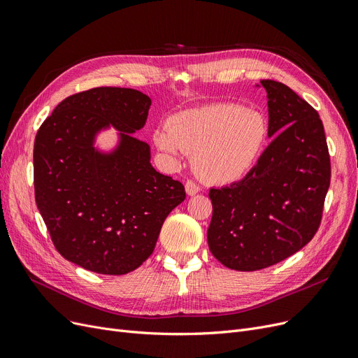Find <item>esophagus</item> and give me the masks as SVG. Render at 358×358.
I'll list each match as a JSON object with an SVG mask.
<instances>
[{
  "mask_svg": "<svg viewBox=\"0 0 358 358\" xmlns=\"http://www.w3.org/2000/svg\"><path fill=\"white\" fill-rule=\"evenodd\" d=\"M184 187H186V193H187L189 196H194L196 193L201 192V187H199L198 184H196L194 181H187L186 186H184Z\"/></svg>",
  "mask_w": 358,
  "mask_h": 358,
  "instance_id": "1",
  "label": "esophagus"
}]
</instances>
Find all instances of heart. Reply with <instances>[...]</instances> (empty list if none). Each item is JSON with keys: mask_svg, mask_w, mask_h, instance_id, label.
<instances>
[{"mask_svg": "<svg viewBox=\"0 0 358 358\" xmlns=\"http://www.w3.org/2000/svg\"><path fill=\"white\" fill-rule=\"evenodd\" d=\"M269 124L259 111L238 103H213L172 116L155 131L156 147L172 164L193 155L198 176L224 184L244 177L266 147Z\"/></svg>", "mask_w": 358, "mask_h": 358, "instance_id": "b5f03b06", "label": "heart"}]
</instances>
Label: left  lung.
<instances>
[{
  "label": "left lung",
  "mask_w": 358,
  "mask_h": 358,
  "mask_svg": "<svg viewBox=\"0 0 358 358\" xmlns=\"http://www.w3.org/2000/svg\"><path fill=\"white\" fill-rule=\"evenodd\" d=\"M269 138L245 178L211 189L208 247L229 269L259 271L314 238L330 186V156L318 113L290 87L262 80Z\"/></svg>",
  "instance_id": "obj_1"
}]
</instances>
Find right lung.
<instances>
[{
    "instance_id": "1",
    "label": "right lung",
    "mask_w": 358,
    "mask_h": 358,
    "mask_svg": "<svg viewBox=\"0 0 358 358\" xmlns=\"http://www.w3.org/2000/svg\"><path fill=\"white\" fill-rule=\"evenodd\" d=\"M152 99L126 87L68 96L43 122L34 144L36 202L56 250L80 268L124 275L152 256L184 186L157 172L144 128ZM114 127L118 144L103 152L97 135Z\"/></svg>"
}]
</instances>
